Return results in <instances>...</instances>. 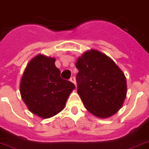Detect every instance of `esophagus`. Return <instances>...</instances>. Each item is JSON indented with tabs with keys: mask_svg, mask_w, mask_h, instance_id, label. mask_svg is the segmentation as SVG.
I'll use <instances>...</instances> for the list:
<instances>
[{
	"mask_svg": "<svg viewBox=\"0 0 149 149\" xmlns=\"http://www.w3.org/2000/svg\"><path fill=\"white\" fill-rule=\"evenodd\" d=\"M70 81L72 82L75 86H77V82H76V79H75V77H72L70 79Z\"/></svg>",
	"mask_w": 149,
	"mask_h": 149,
	"instance_id": "1",
	"label": "esophagus"
}]
</instances>
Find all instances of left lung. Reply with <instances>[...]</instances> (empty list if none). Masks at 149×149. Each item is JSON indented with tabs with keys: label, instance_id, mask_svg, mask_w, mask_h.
<instances>
[{
	"label": "left lung",
	"instance_id": "8db88e82",
	"mask_svg": "<svg viewBox=\"0 0 149 149\" xmlns=\"http://www.w3.org/2000/svg\"><path fill=\"white\" fill-rule=\"evenodd\" d=\"M76 67L77 92L86 110L99 118L117 113L127 97V85L124 73L114 61L91 49L78 57Z\"/></svg>",
	"mask_w": 149,
	"mask_h": 149
}]
</instances>
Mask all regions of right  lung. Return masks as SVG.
<instances>
[{
	"instance_id": "obj_1",
	"label": "right lung",
	"mask_w": 149,
	"mask_h": 149,
	"mask_svg": "<svg viewBox=\"0 0 149 149\" xmlns=\"http://www.w3.org/2000/svg\"><path fill=\"white\" fill-rule=\"evenodd\" d=\"M55 58L42 54L27 63L19 83L21 98L32 113L50 118L64 108L75 85L60 77Z\"/></svg>"
}]
</instances>
